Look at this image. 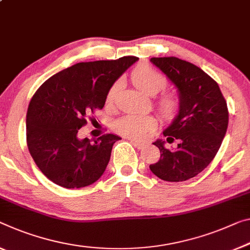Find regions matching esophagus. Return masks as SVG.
<instances>
[{
    "mask_svg": "<svg viewBox=\"0 0 250 250\" xmlns=\"http://www.w3.org/2000/svg\"><path fill=\"white\" fill-rule=\"evenodd\" d=\"M129 142H130V143H132V144L134 145V146L137 147L138 149L143 148V147L145 146V143H143V142H138V141L133 140V138H129Z\"/></svg>",
    "mask_w": 250,
    "mask_h": 250,
    "instance_id": "esophagus-1",
    "label": "esophagus"
}]
</instances>
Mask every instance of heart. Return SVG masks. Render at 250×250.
<instances>
[{"label":"heart","instance_id":"obj_1","mask_svg":"<svg viewBox=\"0 0 250 250\" xmlns=\"http://www.w3.org/2000/svg\"><path fill=\"white\" fill-rule=\"evenodd\" d=\"M132 82L138 89L147 95H155L167 87L165 77L148 66H141L136 68L132 74ZM121 83L116 82L109 88L106 96V103L112 104L115 99ZM178 107V102L172 96H167L161 99L160 109L164 115L171 116ZM155 127V120L149 115L130 114L123 116L115 123V129L125 136L133 138H143L146 133Z\"/></svg>","mask_w":250,"mask_h":250}]
</instances>
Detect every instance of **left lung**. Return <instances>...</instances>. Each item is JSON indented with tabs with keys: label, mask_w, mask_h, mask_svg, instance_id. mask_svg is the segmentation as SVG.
<instances>
[{
	"label": "left lung",
	"mask_w": 250,
	"mask_h": 250,
	"mask_svg": "<svg viewBox=\"0 0 250 250\" xmlns=\"http://www.w3.org/2000/svg\"><path fill=\"white\" fill-rule=\"evenodd\" d=\"M175 86L179 112L164 129L167 140H156L161 156L149 165L152 173L168 182L186 181L211 163L228 127V108L218 83L195 64L175 57L151 58ZM177 141L178 146L167 148Z\"/></svg>",
	"instance_id": "1"
}]
</instances>
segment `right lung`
<instances>
[{
    "label": "right lung",
    "instance_id": "add662e5",
    "mask_svg": "<svg viewBox=\"0 0 250 250\" xmlns=\"http://www.w3.org/2000/svg\"><path fill=\"white\" fill-rule=\"evenodd\" d=\"M138 60L79 62L50 77L33 95L26 113V143L49 180L67 189L95 183L105 172L113 145L122 138L106 134L91 142L78 138L86 117L102 109L114 83Z\"/></svg>",
    "mask_w": 250,
    "mask_h": 250
}]
</instances>
